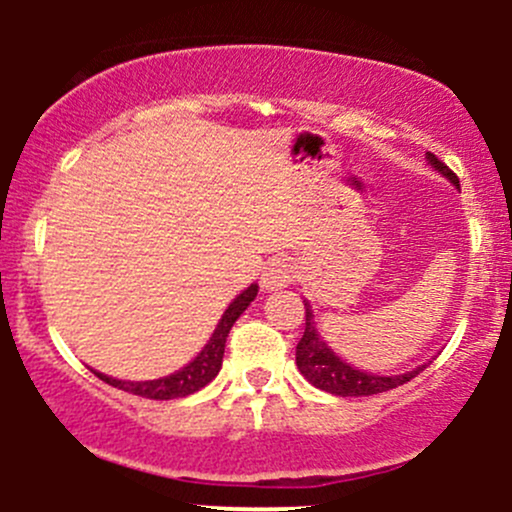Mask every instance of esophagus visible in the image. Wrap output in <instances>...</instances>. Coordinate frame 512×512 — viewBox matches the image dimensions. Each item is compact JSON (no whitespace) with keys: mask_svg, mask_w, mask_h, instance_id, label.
<instances>
[{"mask_svg":"<svg viewBox=\"0 0 512 512\" xmlns=\"http://www.w3.org/2000/svg\"><path fill=\"white\" fill-rule=\"evenodd\" d=\"M292 280H294V267L292 262L285 260V257H272V260L262 267L260 285L262 289H267V292H275V289L292 285Z\"/></svg>","mask_w":512,"mask_h":512,"instance_id":"obj_1","label":"esophagus"}]
</instances>
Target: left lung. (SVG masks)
Wrapping results in <instances>:
<instances>
[{"label": "left lung", "instance_id": "8db88e82", "mask_svg": "<svg viewBox=\"0 0 512 512\" xmlns=\"http://www.w3.org/2000/svg\"><path fill=\"white\" fill-rule=\"evenodd\" d=\"M426 158L428 163L443 175V178H448L458 188V175L453 173L446 163H441L433 153H426ZM297 366L309 384L334 396L384 394V391L406 384V381L414 379L418 371L426 369V364H423V366H416L414 371H406V374L379 376L347 364L342 356H337L327 347L324 337L319 334L317 322H314V312L312 307H309L307 299H304V334L297 344Z\"/></svg>", "mask_w": 512, "mask_h": 512}]
</instances>
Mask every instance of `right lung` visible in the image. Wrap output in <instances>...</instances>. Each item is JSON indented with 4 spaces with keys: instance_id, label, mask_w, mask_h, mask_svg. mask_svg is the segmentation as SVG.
I'll use <instances>...</instances> for the list:
<instances>
[{
    "instance_id": "add662e5",
    "label": "right lung",
    "mask_w": 512,
    "mask_h": 512,
    "mask_svg": "<svg viewBox=\"0 0 512 512\" xmlns=\"http://www.w3.org/2000/svg\"><path fill=\"white\" fill-rule=\"evenodd\" d=\"M257 289L260 287L250 285L245 292H240L235 299H232L230 307L225 309L223 319H220L218 327H215L210 342L203 347V352L195 356L188 366H183L180 371H175V374L163 376V379H153V381H121V379H111V376H106V374H98V371H94V374L101 381H106V384L128 391V394L143 396V399L168 401V399H180V396L195 394V391H200L203 386H208L210 381L218 376L220 366H223L227 334H230L232 324L237 322V317H240V314L250 307L252 299L257 297Z\"/></svg>"
}]
</instances>
